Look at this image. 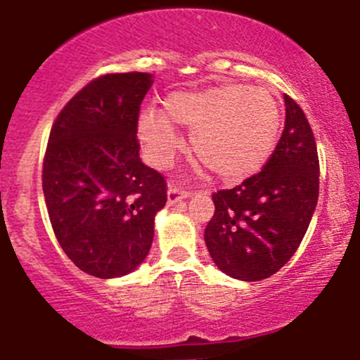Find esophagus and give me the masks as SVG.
<instances>
[{
	"label": "esophagus",
	"instance_id": "34e87169",
	"mask_svg": "<svg viewBox=\"0 0 360 360\" xmlns=\"http://www.w3.org/2000/svg\"><path fill=\"white\" fill-rule=\"evenodd\" d=\"M167 197H168V204H176V202H179V200L188 199V197H190V192H186V190H181V188H177V186H170L168 188Z\"/></svg>",
	"mask_w": 360,
	"mask_h": 360
}]
</instances>
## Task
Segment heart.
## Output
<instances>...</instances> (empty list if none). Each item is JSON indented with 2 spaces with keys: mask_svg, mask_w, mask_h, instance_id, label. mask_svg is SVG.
<instances>
[{
  "mask_svg": "<svg viewBox=\"0 0 360 360\" xmlns=\"http://www.w3.org/2000/svg\"><path fill=\"white\" fill-rule=\"evenodd\" d=\"M165 111L145 109L138 120L145 158L158 168H167L183 147L172 122L192 129L193 152L224 181L258 172L280 134V105L262 87L224 84L177 91L165 100Z\"/></svg>",
  "mask_w": 360,
  "mask_h": 360,
  "instance_id": "b5f03b06",
  "label": "heart"
}]
</instances>
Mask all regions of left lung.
I'll return each mask as SVG.
<instances>
[{"label":"left lung","mask_w":360,"mask_h":360,"mask_svg":"<svg viewBox=\"0 0 360 360\" xmlns=\"http://www.w3.org/2000/svg\"><path fill=\"white\" fill-rule=\"evenodd\" d=\"M285 127L260 172L213 193L204 242L217 267L242 281L278 273L300 248L317 206L319 160L305 112L285 95Z\"/></svg>","instance_id":"1"}]
</instances>
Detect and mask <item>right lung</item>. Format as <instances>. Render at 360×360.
I'll return each instance as SVG.
<instances>
[{
	"label": "right lung",
	"instance_id": "add662e5",
	"mask_svg": "<svg viewBox=\"0 0 360 360\" xmlns=\"http://www.w3.org/2000/svg\"><path fill=\"white\" fill-rule=\"evenodd\" d=\"M150 73L91 80L59 112L48 140L43 192L60 248L80 271L109 280L150 251L167 183L140 160L138 116Z\"/></svg>",
	"mask_w": 360,
	"mask_h": 360
}]
</instances>
